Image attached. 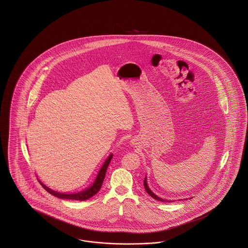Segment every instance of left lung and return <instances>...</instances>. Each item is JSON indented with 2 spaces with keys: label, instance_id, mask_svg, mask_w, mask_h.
I'll list each match as a JSON object with an SVG mask.
<instances>
[{
  "label": "left lung",
  "instance_id": "left-lung-1",
  "mask_svg": "<svg viewBox=\"0 0 248 248\" xmlns=\"http://www.w3.org/2000/svg\"><path fill=\"white\" fill-rule=\"evenodd\" d=\"M144 188H145V189H146V191L154 198V199H155V200L157 201H161V202H169V201L167 200H164V199H162V198H160V197H158L157 195H155L154 194V192L151 190V189H149V187H148V184H147V178L145 177V179H144Z\"/></svg>",
  "mask_w": 248,
  "mask_h": 248
}]
</instances>
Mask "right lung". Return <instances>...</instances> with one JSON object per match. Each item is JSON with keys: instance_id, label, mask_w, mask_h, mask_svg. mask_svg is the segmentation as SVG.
Returning <instances> with one entry per match:
<instances>
[{"instance_id": "1", "label": "right lung", "mask_w": 248, "mask_h": 248, "mask_svg": "<svg viewBox=\"0 0 248 248\" xmlns=\"http://www.w3.org/2000/svg\"><path fill=\"white\" fill-rule=\"evenodd\" d=\"M111 158H112V154L108 157L106 162L104 163V165H102V167H101V169H100V171H99L97 177H96L95 180H94V184H93L90 188H88V189H85V190H83V191H81V192L73 193V194L59 193V192L54 191V190H52V189L47 188L46 186H45L40 180H39V182L41 183V185H42V186L45 188V189H46V191H48L50 194H52V195H54V196H57V197H59L60 199H69V200L76 201L87 200V199L91 198L92 196H94L95 193H97L98 190L101 188L102 183H103V180H104V178H105V175H106L107 168H108V164L110 163ZM37 179H38V178H37Z\"/></svg>"}]
</instances>
